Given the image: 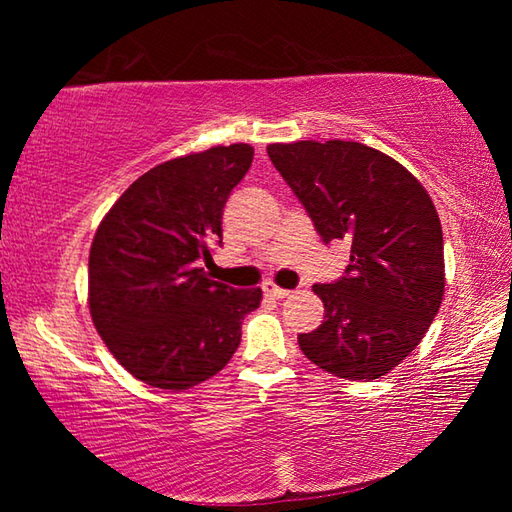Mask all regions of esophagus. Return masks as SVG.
<instances>
[{
  "label": "esophagus",
  "instance_id": "obj_1",
  "mask_svg": "<svg viewBox=\"0 0 512 512\" xmlns=\"http://www.w3.org/2000/svg\"><path fill=\"white\" fill-rule=\"evenodd\" d=\"M264 296L275 298V300H282V298L291 296V291L277 287V284H273V282H266V284H264Z\"/></svg>",
  "mask_w": 512,
  "mask_h": 512
}]
</instances>
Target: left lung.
<instances>
[{"mask_svg":"<svg viewBox=\"0 0 512 512\" xmlns=\"http://www.w3.org/2000/svg\"><path fill=\"white\" fill-rule=\"evenodd\" d=\"M268 158L325 241H350V266L314 284L323 325L305 357L341 379L384 377L415 350L445 293L443 228L427 189L391 155L359 142L268 144Z\"/></svg>","mask_w":512,"mask_h":512,"instance_id":"8db88e82","label":"left lung"}]
</instances>
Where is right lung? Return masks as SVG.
<instances>
[{
	"instance_id": "add662e5",
	"label": "right lung",
	"mask_w": 512,
	"mask_h": 512,
	"mask_svg": "<svg viewBox=\"0 0 512 512\" xmlns=\"http://www.w3.org/2000/svg\"><path fill=\"white\" fill-rule=\"evenodd\" d=\"M250 144L212 146L146 171L103 216L90 248L92 323L121 366L164 391L214 377L241 341L262 289H232L198 262L221 244L225 201L253 162Z\"/></svg>"
}]
</instances>
